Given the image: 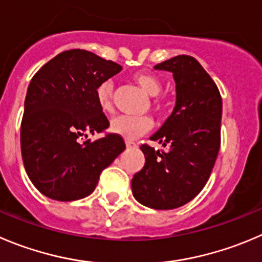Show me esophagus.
Returning a JSON list of instances; mask_svg holds the SVG:
<instances>
[{
  "label": "esophagus",
  "mask_w": 262,
  "mask_h": 262,
  "mask_svg": "<svg viewBox=\"0 0 262 262\" xmlns=\"http://www.w3.org/2000/svg\"><path fill=\"white\" fill-rule=\"evenodd\" d=\"M126 146H127V148H135L136 144L134 143V141H131V140H126Z\"/></svg>",
  "instance_id": "34e87169"
}]
</instances>
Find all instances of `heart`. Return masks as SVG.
<instances>
[{
  "label": "heart",
  "instance_id": "obj_1",
  "mask_svg": "<svg viewBox=\"0 0 262 262\" xmlns=\"http://www.w3.org/2000/svg\"><path fill=\"white\" fill-rule=\"evenodd\" d=\"M133 79L150 96H157L162 91V82L154 74L149 72H135L133 74ZM96 100L103 112L109 113L113 111V83L111 81H104L96 89ZM156 108H162V103L159 99L154 101ZM154 122L150 117H131V116H118L113 118L109 123V129L114 135H118L127 140H135L151 129Z\"/></svg>",
  "mask_w": 262,
  "mask_h": 262
}]
</instances>
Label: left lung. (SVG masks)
<instances>
[{"label": "left lung", "mask_w": 262, "mask_h": 262, "mask_svg": "<svg viewBox=\"0 0 262 262\" xmlns=\"http://www.w3.org/2000/svg\"><path fill=\"white\" fill-rule=\"evenodd\" d=\"M156 71L171 72L176 83L172 113L150 140L166 150L141 145L145 164L131 181L139 203L154 210H173L204 188L220 149L223 101L217 86L196 59L179 55Z\"/></svg>", "instance_id": "8db88e82"}]
</instances>
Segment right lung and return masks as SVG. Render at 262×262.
Returning a JSON list of instances; mask_svg holds the SVG:
<instances>
[{"instance_id": "add662e5", "label": "right lung", "mask_w": 262, "mask_h": 262, "mask_svg": "<svg viewBox=\"0 0 262 262\" xmlns=\"http://www.w3.org/2000/svg\"><path fill=\"white\" fill-rule=\"evenodd\" d=\"M122 71L119 64L86 50L56 55L33 76L24 101L21 157L33 185L60 202L95 190L101 171L126 149L121 136L103 133L109 121L96 100V89Z\"/></svg>"}]
</instances>
